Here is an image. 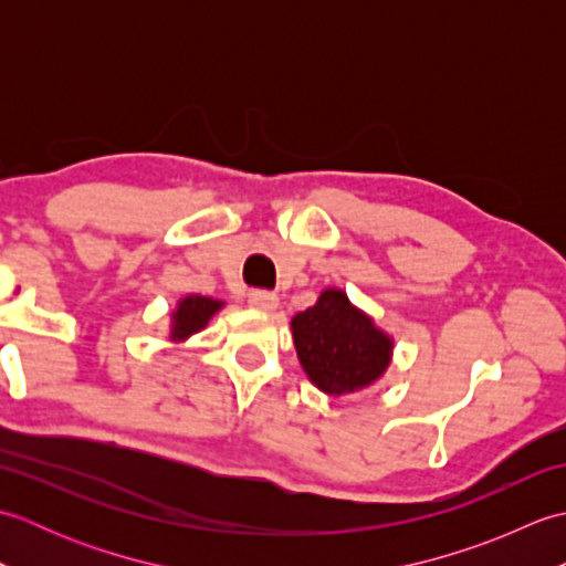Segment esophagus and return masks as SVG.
<instances>
[{
  "mask_svg": "<svg viewBox=\"0 0 566 566\" xmlns=\"http://www.w3.org/2000/svg\"><path fill=\"white\" fill-rule=\"evenodd\" d=\"M248 304H250L252 308H258V311H274L276 304H280V298H276V294H272V292L258 290V292H252V294L248 296Z\"/></svg>",
  "mask_w": 566,
  "mask_h": 566,
  "instance_id": "esophagus-1",
  "label": "esophagus"
}]
</instances>
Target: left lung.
Listing matches in <instances>:
<instances>
[{
  "label": "left lung",
  "mask_w": 566,
  "mask_h": 566,
  "mask_svg": "<svg viewBox=\"0 0 566 566\" xmlns=\"http://www.w3.org/2000/svg\"><path fill=\"white\" fill-rule=\"evenodd\" d=\"M298 363L326 394H350L377 381L391 359V338L357 311L347 294L326 290L292 318Z\"/></svg>",
  "instance_id": "left-lung-1"
}]
</instances>
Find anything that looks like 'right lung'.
I'll list each match as a JSON object with an SVG mask.
<instances>
[{
	"label": "right lung",
	"instance_id": "1",
	"mask_svg": "<svg viewBox=\"0 0 566 566\" xmlns=\"http://www.w3.org/2000/svg\"><path fill=\"white\" fill-rule=\"evenodd\" d=\"M223 306V302H216V298L209 296H199L191 294L182 302L177 304V311L172 314V340H185L189 335L199 333L203 326H207L209 318Z\"/></svg>",
	"mask_w": 566,
	"mask_h": 566
}]
</instances>
